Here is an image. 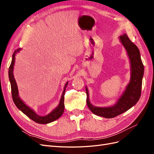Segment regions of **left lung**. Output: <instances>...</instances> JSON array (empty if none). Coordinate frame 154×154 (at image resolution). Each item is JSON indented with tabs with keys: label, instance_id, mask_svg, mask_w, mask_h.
I'll return each mask as SVG.
<instances>
[{
	"label": "left lung",
	"instance_id": "1",
	"mask_svg": "<svg viewBox=\"0 0 154 154\" xmlns=\"http://www.w3.org/2000/svg\"><path fill=\"white\" fill-rule=\"evenodd\" d=\"M122 44L127 51L131 63V79L125 91L116 104L110 107H97L91 105L88 98V92L86 88L87 104L92 112L106 118H112L130 109L137 103L141 94L142 80L144 66L137 46L129 39L127 34L119 37Z\"/></svg>",
	"mask_w": 154,
	"mask_h": 154
}]
</instances>
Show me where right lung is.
<instances>
[{"label": "right lung", "instance_id": "right-lung-1", "mask_svg": "<svg viewBox=\"0 0 154 154\" xmlns=\"http://www.w3.org/2000/svg\"><path fill=\"white\" fill-rule=\"evenodd\" d=\"M20 48H18L16 49L13 54L12 57V61L11 65L9 68V78H10V81L11 83V95L12 98L14 101V103L15 104L17 108L20 110L23 113L25 114L27 117H29L31 119L34 121L35 122L40 124H47L54 122L56 119H58L60 116H61L64 111V94L65 92H66V88L67 85V83H66V85L64 87V90L63 91L62 95L60 99V103L58 106L54 109L50 114L45 116H40L37 115L35 112L31 110L29 107L27 106L26 104L24 103L20 99L19 96H18V88L17 85V83L15 82V78L13 76V66L14 63H15V54L17 52H19Z\"/></svg>", "mask_w": 154, "mask_h": 154}]
</instances>
